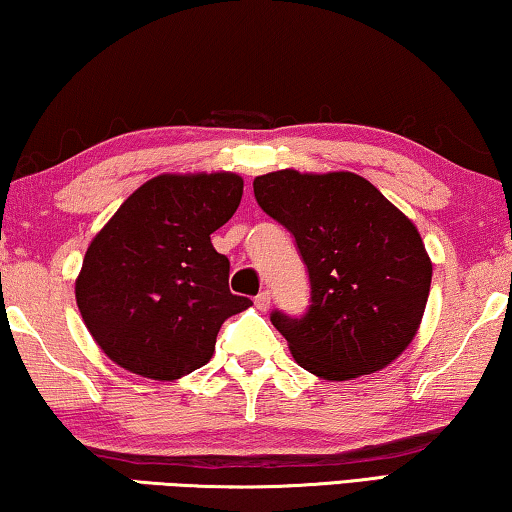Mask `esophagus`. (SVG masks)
<instances>
[{
	"instance_id": "1",
	"label": "esophagus",
	"mask_w": 512,
	"mask_h": 512,
	"mask_svg": "<svg viewBox=\"0 0 512 512\" xmlns=\"http://www.w3.org/2000/svg\"><path fill=\"white\" fill-rule=\"evenodd\" d=\"M255 305H257L259 310H269V305H271V292H269V289H264V292H259L255 296Z\"/></svg>"
}]
</instances>
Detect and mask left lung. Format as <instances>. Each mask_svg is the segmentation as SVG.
<instances>
[{
    "instance_id": "8db88e82",
    "label": "left lung",
    "mask_w": 512,
    "mask_h": 512,
    "mask_svg": "<svg viewBox=\"0 0 512 512\" xmlns=\"http://www.w3.org/2000/svg\"><path fill=\"white\" fill-rule=\"evenodd\" d=\"M253 188L308 266V310L271 312L294 361L329 381L395 361L414 340L432 282L414 223L352 172L280 170L257 177Z\"/></svg>"
}]
</instances>
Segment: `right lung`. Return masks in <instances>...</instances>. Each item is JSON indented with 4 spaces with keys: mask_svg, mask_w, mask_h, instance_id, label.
Masks as SVG:
<instances>
[{
    "mask_svg": "<svg viewBox=\"0 0 512 512\" xmlns=\"http://www.w3.org/2000/svg\"><path fill=\"white\" fill-rule=\"evenodd\" d=\"M232 172L160 174L87 248L75 299L91 338L121 368L170 381L209 363L220 326L253 305L230 292L211 234L239 209Z\"/></svg>",
    "mask_w": 512,
    "mask_h": 512,
    "instance_id": "right-lung-1",
    "label": "right lung"
}]
</instances>
